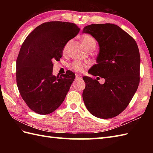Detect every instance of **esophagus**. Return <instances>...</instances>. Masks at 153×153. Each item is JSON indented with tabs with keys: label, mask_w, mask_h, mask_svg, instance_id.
<instances>
[{
	"label": "esophagus",
	"mask_w": 153,
	"mask_h": 153,
	"mask_svg": "<svg viewBox=\"0 0 153 153\" xmlns=\"http://www.w3.org/2000/svg\"><path fill=\"white\" fill-rule=\"evenodd\" d=\"M76 79H82V76L81 74H77L76 75Z\"/></svg>",
	"instance_id": "esophagus-1"
}]
</instances>
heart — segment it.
<instances>
[{"mask_svg":"<svg viewBox=\"0 0 153 153\" xmlns=\"http://www.w3.org/2000/svg\"><path fill=\"white\" fill-rule=\"evenodd\" d=\"M71 41H69L68 43L65 45V46L63 48V53H66L68 52V48H69L70 45L71 43ZM82 41L87 49H90V48H94L96 46L97 42L95 39L91 35H84L82 37ZM89 66V64L87 63H83L82 62H80L78 60H76L73 62L72 63L70 64V68L73 70L76 71H78V72H81L83 71L85 68Z\"/></svg>","mask_w":153,"mask_h":153,"instance_id":"heart-1","label":"heart"}]
</instances>
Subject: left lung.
Masks as SVG:
<instances>
[{"label":"left lung","instance_id":"obj_1","mask_svg":"<svg viewBox=\"0 0 153 153\" xmlns=\"http://www.w3.org/2000/svg\"><path fill=\"white\" fill-rule=\"evenodd\" d=\"M83 33L91 35L100 47L97 63L88 72L105 79L100 84L97 79L83 77L84 103L97 118H114L126 108L138 88L141 59L137 45L131 35L112 24L87 25Z\"/></svg>","mask_w":153,"mask_h":153}]
</instances>
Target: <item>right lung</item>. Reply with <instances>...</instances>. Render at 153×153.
<instances>
[{"label": "right lung", "mask_w": 153, "mask_h": 153, "mask_svg": "<svg viewBox=\"0 0 153 153\" xmlns=\"http://www.w3.org/2000/svg\"><path fill=\"white\" fill-rule=\"evenodd\" d=\"M74 23L48 22L39 25L27 35L16 60V83L27 106L39 114L56 110L66 98L75 79L70 70L53 75V61L60 60L63 48L78 34Z\"/></svg>", "instance_id": "add662e5"}]
</instances>
